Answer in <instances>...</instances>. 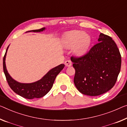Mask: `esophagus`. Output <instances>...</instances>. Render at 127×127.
Segmentation results:
<instances>
[{
    "label": "esophagus",
    "instance_id": "1",
    "mask_svg": "<svg viewBox=\"0 0 127 127\" xmlns=\"http://www.w3.org/2000/svg\"><path fill=\"white\" fill-rule=\"evenodd\" d=\"M65 66H67V67H71L72 65V62L69 60H66L65 62Z\"/></svg>",
    "mask_w": 127,
    "mask_h": 127
}]
</instances>
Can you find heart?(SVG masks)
<instances>
[{
	"label": "heart",
	"mask_w": 127,
	"mask_h": 127,
	"mask_svg": "<svg viewBox=\"0 0 127 127\" xmlns=\"http://www.w3.org/2000/svg\"><path fill=\"white\" fill-rule=\"evenodd\" d=\"M64 47L68 49L73 48V52L77 56L86 54L90 44V37L87 33L73 30L68 32L63 38Z\"/></svg>",
	"instance_id": "obj_1"
}]
</instances>
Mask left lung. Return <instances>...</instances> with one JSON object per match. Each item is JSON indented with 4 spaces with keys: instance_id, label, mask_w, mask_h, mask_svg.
Segmentation results:
<instances>
[{
    "instance_id": "obj_1",
    "label": "left lung",
    "mask_w": 127,
    "mask_h": 127,
    "mask_svg": "<svg viewBox=\"0 0 127 127\" xmlns=\"http://www.w3.org/2000/svg\"><path fill=\"white\" fill-rule=\"evenodd\" d=\"M98 41L84 56L71 58L75 69L74 84L86 95L98 96L108 91L120 71L122 58L115 41L102 33Z\"/></svg>"
}]
</instances>
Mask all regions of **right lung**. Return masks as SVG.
<instances>
[{
  "mask_svg": "<svg viewBox=\"0 0 127 127\" xmlns=\"http://www.w3.org/2000/svg\"><path fill=\"white\" fill-rule=\"evenodd\" d=\"M45 29L42 28L39 30H32L28 32H41ZM9 45L7 47L6 52L3 58V71L4 73L7 83L13 90V91L23 97L28 99H32L34 98H40L45 96L52 88L53 84L56 77L64 67V64H61L57 67L50 70L44 76L37 82L31 83H21L16 82L13 79L7 71L5 66V57Z\"/></svg>",
  "mask_w": 127,
  "mask_h": 127,
  "instance_id": "1",
  "label": "right lung"
}]
</instances>
